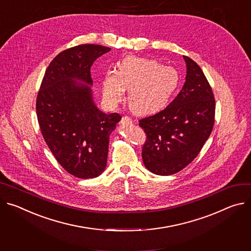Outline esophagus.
<instances>
[{
	"mask_svg": "<svg viewBox=\"0 0 251 251\" xmlns=\"http://www.w3.org/2000/svg\"><path fill=\"white\" fill-rule=\"evenodd\" d=\"M121 123H122L123 125H129V124L132 123V119H131L130 117H128V116H124V117H122V119H121Z\"/></svg>",
	"mask_w": 251,
	"mask_h": 251,
	"instance_id": "obj_1",
	"label": "esophagus"
}]
</instances>
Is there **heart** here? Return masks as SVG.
Instances as JSON below:
<instances>
[{"label": "heart", "instance_id": "b5f03b06", "mask_svg": "<svg viewBox=\"0 0 251 251\" xmlns=\"http://www.w3.org/2000/svg\"><path fill=\"white\" fill-rule=\"evenodd\" d=\"M180 84V76L172 67L156 60L128 56L118 65L117 71L106 73L102 82L104 100L117 105L128 90L127 103L137 115H150L163 109Z\"/></svg>", "mask_w": 251, "mask_h": 251}]
</instances>
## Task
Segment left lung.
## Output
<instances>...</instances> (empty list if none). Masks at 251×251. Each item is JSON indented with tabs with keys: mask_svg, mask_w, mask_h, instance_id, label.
<instances>
[{
	"mask_svg": "<svg viewBox=\"0 0 251 251\" xmlns=\"http://www.w3.org/2000/svg\"><path fill=\"white\" fill-rule=\"evenodd\" d=\"M183 59L186 77L179 94L164 110L139 121L147 136L143 163L156 175H172L191 163L214 124L211 87L201 68L189 57Z\"/></svg>",
	"mask_w": 251,
	"mask_h": 251,
	"instance_id": "left-lung-1",
	"label": "left lung"
}]
</instances>
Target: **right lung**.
<instances>
[{
    "label": "right lung",
    "mask_w": 251,
    "mask_h": 251,
    "mask_svg": "<svg viewBox=\"0 0 251 251\" xmlns=\"http://www.w3.org/2000/svg\"><path fill=\"white\" fill-rule=\"evenodd\" d=\"M108 47L85 44L58 54L45 72L37 96L43 137L59 164L75 177L99 176L106 168L109 137L121 120L98 109L90 68Z\"/></svg>",
    "instance_id": "right-lung-1"
}]
</instances>
